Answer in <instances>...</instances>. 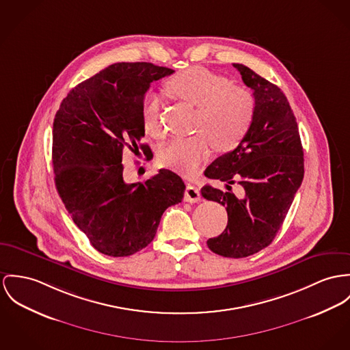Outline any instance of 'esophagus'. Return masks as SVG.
Listing matches in <instances>:
<instances>
[{"instance_id":"1","label":"esophagus","mask_w":350,"mask_h":350,"mask_svg":"<svg viewBox=\"0 0 350 350\" xmlns=\"http://www.w3.org/2000/svg\"><path fill=\"white\" fill-rule=\"evenodd\" d=\"M201 200V193L196 187L188 185L184 193V201L187 202H198Z\"/></svg>"}]
</instances>
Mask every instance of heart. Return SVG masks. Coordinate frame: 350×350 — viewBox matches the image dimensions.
I'll list each match as a JSON object with an SVG mask.
<instances>
[{"label":"heart","instance_id":"b5f03b06","mask_svg":"<svg viewBox=\"0 0 350 350\" xmlns=\"http://www.w3.org/2000/svg\"><path fill=\"white\" fill-rule=\"evenodd\" d=\"M166 92L197 108L193 125L196 135L174 137L160 150V161L177 172H196L209 157L212 146L219 152L233 149L253 121V96L206 69L191 68L176 75L166 82ZM141 116L150 135H162L160 103L156 96L145 97Z\"/></svg>","mask_w":350,"mask_h":350}]
</instances>
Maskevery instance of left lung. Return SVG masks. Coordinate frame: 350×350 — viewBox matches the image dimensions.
Segmentation results:
<instances>
[{
    "instance_id": "left-lung-1",
    "label": "left lung",
    "mask_w": 350,
    "mask_h": 350,
    "mask_svg": "<svg viewBox=\"0 0 350 350\" xmlns=\"http://www.w3.org/2000/svg\"><path fill=\"white\" fill-rule=\"evenodd\" d=\"M253 90L254 116L239 146L212 162L205 176L226 190L205 185L204 198L226 208V229L208 240L222 257L242 258L267 247L280 230L304 178V150L295 113L281 89L242 64H233ZM242 187L237 198L231 185Z\"/></svg>"
}]
</instances>
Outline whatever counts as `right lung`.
Returning <instances> with one entry per match:
<instances>
[{"label":"right lung","instance_id":"right-lung-1","mask_svg":"<svg viewBox=\"0 0 350 350\" xmlns=\"http://www.w3.org/2000/svg\"><path fill=\"white\" fill-rule=\"evenodd\" d=\"M174 70L150 62H117L73 88L53 122L54 183L92 246L126 257L153 241L161 215L183 201L185 184L169 169L145 183L124 181L122 150L153 154L141 109L150 82Z\"/></svg>","mask_w":350,"mask_h":350}]
</instances>
